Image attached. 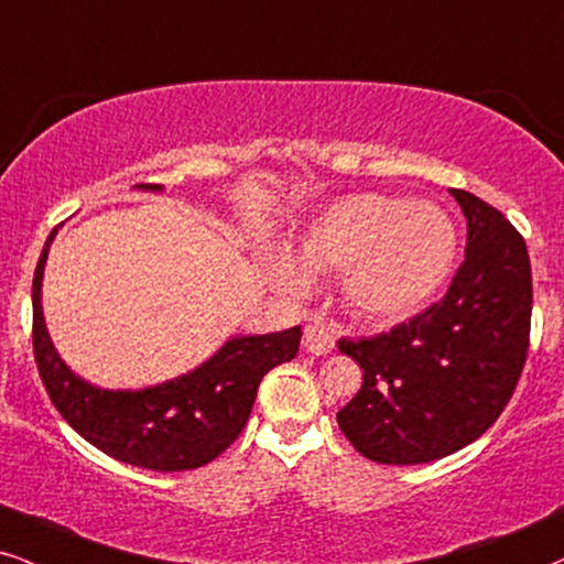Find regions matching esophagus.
<instances>
[{"mask_svg": "<svg viewBox=\"0 0 564 564\" xmlns=\"http://www.w3.org/2000/svg\"><path fill=\"white\" fill-rule=\"evenodd\" d=\"M303 347L311 355H328L334 349V328L326 324H308L303 332Z\"/></svg>", "mask_w": 564, "mask_h": 564, "instance_id": "1", "label": "esophagus"}]
</instances>
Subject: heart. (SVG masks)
<instances>
[{
	"mask_svg": "<svg viewBox=\"0 0 564 564\" xmlns=\"http://www.w3.org/2000/svg\"><path fill=\"white\" fill-rule=\"evenodd\" d=\"M456 251V223L441 204L362 192L311 219L297 238V259L272 251L264 267L288 295H303L308 274L339 272L341 300L355 316L401 321L441 292Z\"/></svg>",
	"mask_w": 564,
	"mask_h": 564,
	"instance_id": "b5f03b06",
	"label": "heart"
}]
</instances>
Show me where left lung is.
Masks as SVG:
<instances>
[{
	"instance_id": "left-lung-1",
	"label": "left lung",
	"mask_w": 564,
	"mask_h": 564,
	"mask_svg": "<svg viewBox=\"0 0 564 564\" xmlns=\"http://www.w3.org/2000/svg\"><path fill=\"white\" fill-rule=\"evenodd\" d=\"M466 217V261L441 303L409 324L339 349L362 386L336 422L376 464L414 466L485 435L513 397L529 352L531 261L502 212L453 188Z\"/></svg>"
}]
</instances>
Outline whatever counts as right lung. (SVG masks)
<instances>
[{
	"label": "right lung",
	"instance_id": "1",
	"mask_svg": "<svg viewBox=\"0 0 564 564\" xmlns=\"http://www.w3.org/2000/svg\"><path fill=\"white\" fill-rule=\"evenodd\" d=\"M142 192H163L139 184ZM56 228L33 274V352L43 386L75 433L106 456L150 471H188L215 460L240 435L261 378L290 362L300 347V326L272 334H236L194 370L144 389H104L77 376L43 318V272Z\"/></svg>",
	"mask_w": 564,
	"mask_h": 564
}]
</instances>
